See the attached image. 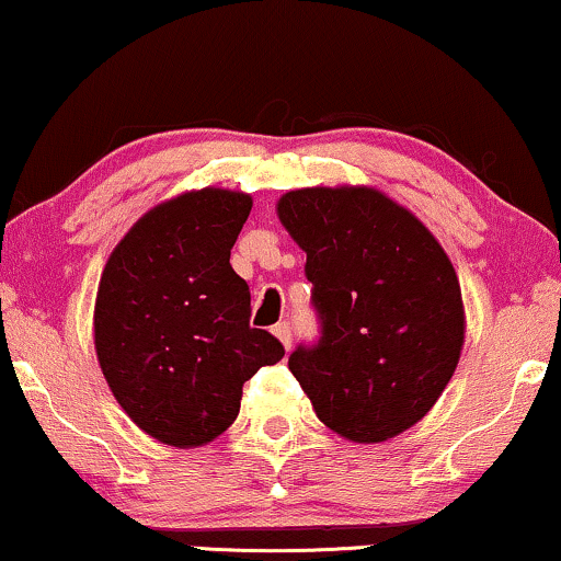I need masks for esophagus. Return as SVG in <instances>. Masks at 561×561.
Listing matches in <instances>:
<instances>
[{"label": "esophagus", "mask_w": 561, "mask_h": 561, "mask_svg": "<svg viewBox=\"0 0 561 561\" xmlns=\"http://www.w3.org/2000/svg\"><path fill=\"white\" fill-rule=\"evenodd\" d=\"M274 336L279 339L282 344H285V350H289V346H293V329H289L287 321L274 325Z\"/></svg>", "instance_id": "34e87169"}]
</instances>
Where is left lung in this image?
Returning a JSON list of instances; mask_svg holds the SVG:
<instances>
[{
	"instance_id": "left-lung-1",
	"label": "left lung",
	"mask_w": 561,
	"mask_h": 561,
	"mask_svg": "<svg viewBox=\"0 0 561 561\" xmlns=\"http://www.w3.org/2000/svg\"><path fill=\"white\" fill-rule=\"evenodd\" d=\"M276 215L308 253L321 339L289 354L318 420L352 443L414 427L445 391L466 316L448 253L378 188H297Z\"/></svg>"
}]
</instances>
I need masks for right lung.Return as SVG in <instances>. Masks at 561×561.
I'll use <instances>...</instances> for the list:
<instances>
[{"label": "right lung", "instance_id": "obj_1", "mask_svg": "<svg viewBox=\"0 0 561 561\" xmlns=\"http://www.w3.org/2000/svg\"><path fill=\"white\" fill-rule=\"evenodd\" d=\"M243 191L168 198L113 248L95 297V352L113 396L141 432L198 448L236 422L243 382L285 357L251 329V293L230 251L251 215Z\"/></svg>", "mask_w": 561, "mask_h": 561}]
</instances>
